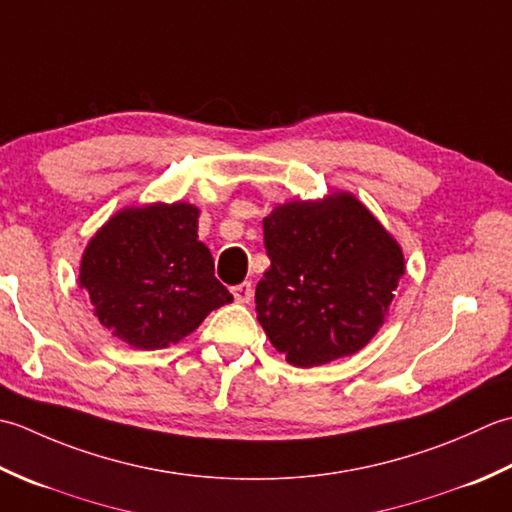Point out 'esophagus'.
Returning <instances> with one entry per match:
<instances>
[{"label":"esophagus","instance_id":"34e87169","mask_svg":"<svg viewBox=\"0 0 512 512\" xmlns=\"http://www.w3.org/2000/svg\"><path fill=\"white\" fill-rule=\"evenodd\" d=\"M232 294H234L236 302H241V305H247V302H252V298H254V285L249 283V280H245V283L232 287Z\"/></svg>","mask_w":512,"mask_h":512}]
</instances>
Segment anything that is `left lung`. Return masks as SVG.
Listing matches in <instances>:
<instances>
[{"instance_id":"8db88e82","label":"left lung","mask_w":512,"mask_h":512,"mask_svg":"<svg viewBox=\"0 0 512 512\" xmlns=\"http://www.w3.org/2000/svg\"><path fill=\"white\" fill-rule=\"evenodd\" d=\"M269 269L258 322L294 367L353 356L384 325L404 256L351 194L278 205L263 221Z\"/></svg>"}]
</instances>
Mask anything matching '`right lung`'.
Here are the masks:
<instances>
[{
    "label": "right lung",
    "instance_id": "right-lung-1",
    "mask_svg": "<svg viewBox=\"0 0 512 512\" xmlns=\"http://www.w3.org/2000/svg\"><path fill=\"white\" fill-rule=\"evenodd\" d=\"M198 210L156 203L123 210L88 243L79 283L99 322L134 349H163L232 302L198 241Z\"/></svg>",
    "mask_w": 512,
    "mask_h": 512
}]
</instances>
